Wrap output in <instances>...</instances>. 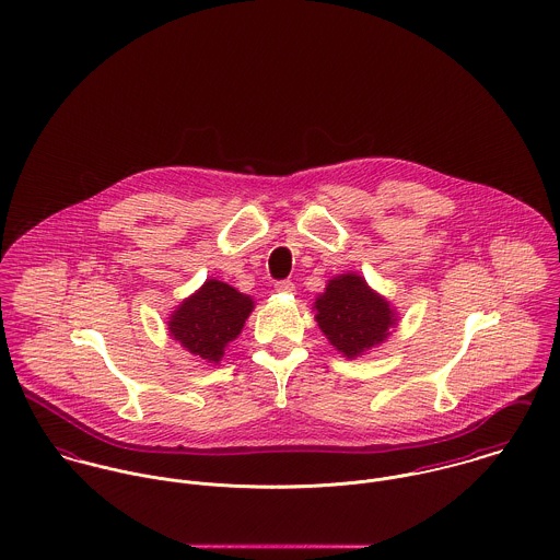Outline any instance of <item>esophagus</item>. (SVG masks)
Wrapping results in <instances>:
<instances>
[{"label": "esophagus", "mask_w": 560, "mask_h": 560, "mask_svg": "<svg viewBox=\"0 0 560 560\" xmlns=\"http://www.w3.org/2000/svg\"><path fill=\"white\" fill-rule=\"evenodd\" d=\"M276 291L278 293H293L295 284L291 280H280V282H276Z\"/></svg>", "instance_id": "obj_1"}]
</instances>
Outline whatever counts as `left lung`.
<instances>
[{"mask_svg": "<svg viewBox=\"0 0 560 560\" xmlns=\"http://www.w3.org/2000/svg\"><path fill=\"white\" fill-rule=\"evenodd\" d=\"M317 323L327 340L347 358L382 345L397 325L390 302L375 293L358 273H342L327 282L315 302Z\"/></svg>", "mask_w": 560, "mask_h": 560, "instance_id": "8db88e82", "label": "left lung"}]
</instances>
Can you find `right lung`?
<instances>
[{
  "label": "right lung",
  "instance_id": "obj_1",
  "mask_svg": "<svg viewBox=\"0 0 560 560\" xmlns=\"http://www.w3.org/2000/svg\"><path fill=\"white\" fill-rule=\"evenodd\" d=\"M252 308L249 295L226 282L207 280L170 315L167 329L189 353L218 364L229 342L240 336Z\"/></svg>",
  "mask_w": 560,
  "mask_h": 560
}]
</instances>
